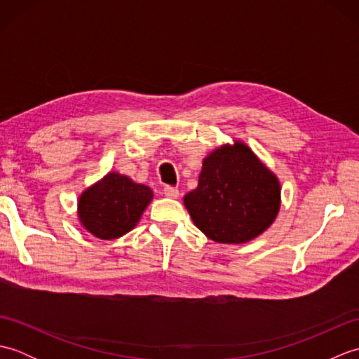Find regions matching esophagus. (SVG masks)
<instances>
[{
	"label": "esophagus",
	"instance_id": "34e87169",
	"mask_svg": "<svg viewBox=\"0 0 359 359\" xmlns=\"http://www.w3.org/2000/svg\"><path fill=\"white\" fill-rule=\"evenodd\" d=\"M163 193L166 197H170V199H177V197L180 196V191L177 188H171V187H166L163 189Z\"/></svg>",
	"mask_w": 359,
	"mask_h": 359
}]
</instances>
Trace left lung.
<instances>
[{
	"label": "left lung",
	"instance_id": "1",
	"mask_svg": "<svg viewBox=\"0 0 359 359\" xmlns=\"http://www.w3.org/2000/svg\"><path fill=\"white\" fill-rule=\"evenodd\" d=\"M194 225L219 243L261 236L280 210V182L247 143H222L202 160L197 188L184 197Z\"/></svg>",
	"mask_w": 359,
	"mask_h": 359
}]
</instances>
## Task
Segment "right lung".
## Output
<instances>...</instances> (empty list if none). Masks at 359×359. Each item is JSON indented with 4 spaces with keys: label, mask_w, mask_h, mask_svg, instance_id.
<instances>
[{
    "label": "right lung",
    "mask_w": 359,
    "mask_h": 359,
    "mask_svg": "<svg viewBox=\"0 0 359 359\" xmlns=\"http://www.w3.org/2000/svg\"><path fill=\"white\" fill-rule=\"evenodd\" d=\"M152 199L149 187L109 171L83 189L77 201L79 222L97 239H118L134 230Z\"/></svg>",
    "instance_id": "1"
}]
</instances>
